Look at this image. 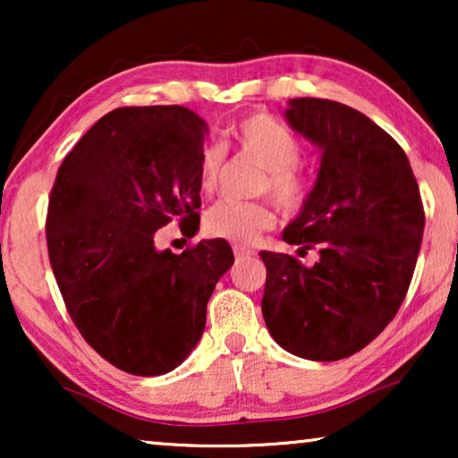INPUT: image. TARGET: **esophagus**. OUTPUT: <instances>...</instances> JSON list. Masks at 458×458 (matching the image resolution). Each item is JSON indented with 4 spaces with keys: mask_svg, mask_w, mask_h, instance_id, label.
I'll return each mask as SVG.
<instances>
[{
    "mask_svg": "<svg viewBox=\"0 0 458 458\" xmlns=\"http://www.w3.org/2000/svg\"><path fill=\"white\" fill-rule=\"evenodd\" d=\"M233 254H235V259H248V256L254 254V250L242 246V243H235V246H233Z\"/></svg>",
    "mask_w": 458,
    "mask_h": 458,
    "instance_id": "esophagus-1",
    "label": "esophagus"
}]
</instances>
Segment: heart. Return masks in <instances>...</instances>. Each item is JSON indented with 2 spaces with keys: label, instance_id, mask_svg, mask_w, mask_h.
Segmentation results:
<instances>
[{
  "label": "heart",
  "instance_id": "b5f03b06",
  "mask_svg": "<svg viewBox=\"0 0 458 458\" xmlns=\"http://www.w3.org/2000/svg\"><path fill=\"white\" fill-rule=\"evenodd\" d=\"M233 137L237 148L256 165L265 168L259 193H268L275 204L285 212H298L309 198V181L300 173L298 162L302 148L296 135L285 124L268 114H250L235 124ZM225 165L221 143H206L198 158V183L202 193L216 190ZM277 223V215L267 202H229L221 199L204 215V233L235 243H252L262 231Z\"/></svg>",
  "mask_w": 458,
  "mask_h": 458
}]
</instances>
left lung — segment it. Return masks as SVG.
Segmentation results:
<instances>
[{
	"label": "left lung",
	"instance_id": "left-lung-1",
	"mask_svg": "<svg viewBox=\"0 0 458 458\" xmlns=\"http://www.w3.org/2000/svg\"><path fill=\"white\" fill-rule=\"evenodd\" d=\"M285 118L321 149L317 183L284 240L315 248L304 267L260 252L262 317L273 340L309 360H340L396 317L415 273L425 215L404 149L362 112L318 98L290 99Z\"/></svg>",
	"mask_w": 458,
	"mask_h": 458
}]
</instances>
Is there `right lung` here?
Here are the masks:
<instances>
[{"mask_svg":"<svg viewBox=\"0 0 458 458\" xmlns=\"http://www.w3.org/2000/svg\"><path fill=\"white\" fill-rule=\"evenodd\" d=\"M206 133L183 106L116 108L68 152L52 187L47 252L68 315L102 359L131 375H165L187 359L233 265L225 240L181 254L154 243L173 221L196 235Z\"/></svg>","mask_w":458,"mask_h":458,"instance_id":"obj_1","label":"right lung"}]
</instances>
